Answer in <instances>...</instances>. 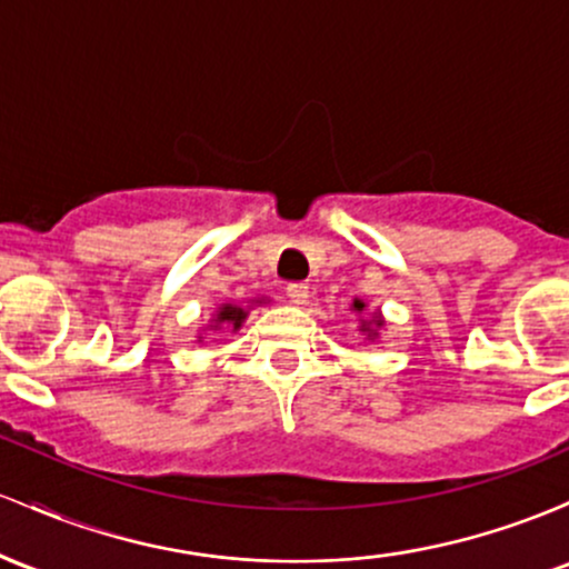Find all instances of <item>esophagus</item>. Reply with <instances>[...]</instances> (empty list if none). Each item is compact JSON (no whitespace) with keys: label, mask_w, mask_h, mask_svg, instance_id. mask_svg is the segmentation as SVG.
I'll use <instances>...</instances> for the list:
<instances>
[{"label":"esophagus","mask_w":569,"mask_h":569,"mask_svg":"<svg viewBox=\"0 0 569 569\" xmlns=\"http://www.w3.org/2000/svg\"><path fill=\"white\" fill-rule=\"evenodd\" d=\"M287 298H290V301L298 303V306L309 303V284H303V282L287 284Z\"/></svg>","instance_id":"1"}]
</instances>
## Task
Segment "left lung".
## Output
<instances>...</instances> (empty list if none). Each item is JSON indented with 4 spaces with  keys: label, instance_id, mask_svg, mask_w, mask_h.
<instances>
[{
    "label": "left lung",
    "instance_id": "left-lung-1",
    "mask_svg": "<svg viewBox=\"0 0 569 569\" xmlns=\"http://www.w3.org/2000/svg\"><path fill=\"white\" fill-rule=\"evenodd\" d=\"M349 309H352L355 315H360V325H357V330H360V336L366 338V341H376V338H379V333H381V330H385V325H387L385 317H381V311L376 309L373 317H366L368 303L362 301V298H355Z\"/></svg>",
    "mask_w": 569,
    "mask_h": 569
}]
</instances>
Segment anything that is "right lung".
Returning a JSON list of instances; mask_svg holds the SVG:
<instances>
[{"label":"right lung","mask_w":569,"mask_h":569,"mask_svg":"<svg viewBox=\"0 0 569 569\" xmlns=\"http://www.w3.org/2000/svg\"><path fill=\"white\" fill-rule=\"evenodd\" d=\"M260 303H268V298H250V303H233V301H226L220 303L214 309L212 319H209L207 328L199 330V336H196V341H203V333L207 330H222V333H239L241 325H244L247 315H250L252 306H260Z\"/></svg>","instance_id":"add662e5"}]
</instances>
